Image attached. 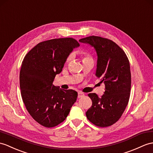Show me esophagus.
Segmentation results:
<instances>
[{"instance_id": "obj_1", "label": "esophagus", "mask_w": 153, "mask_h": 153, "mask_svg": "<svg viewBox=\"0 0 153 153\" xmlns=\"http://www.w3.org/2000/svg\"><path fill=\"white\" fill-rule=\"evenodd\" d=\"M84 96H85V94L83 93H81V92H79V93H78V94H77V97H78V98H80L81 97H83Z\"/></svg>"}]
</instances>
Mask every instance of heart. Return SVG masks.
<instances>
[{"label": "heart", "instance_id": "1", "mask_svg": "<svg viewBox=\"0 0 153 153\" xmlns=\"http://www.w3.org/2000/svg\"><path fill=\"white\" fill-rule=\"evenodd\" d=\"M72 59V56L70 55L68 58L66 59V63H68L70 62V60ZM82 59H83V62L85 61V60H93V58L92 56L88 54V53H83L82 54Z\"/></svg>", "mask_w": 153, "mask_h": 153}]
</instances>
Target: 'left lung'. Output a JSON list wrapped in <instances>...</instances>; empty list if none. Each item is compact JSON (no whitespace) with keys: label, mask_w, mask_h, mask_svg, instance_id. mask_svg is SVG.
Listing matches in <instances>:
<instances>
[{"label":"left lung","mask_w":153,"mask_h":153,"mask_svg":"<svg viewBox=\"0 0 153 153\" xmlns=\"http://www.w3.org/2000/svg\"><path fill=\"white\" fill-rule=\"evenodd\" d=\"M97 51L96 76L105 85V92L100 98L89 93L91 108L86 112L87 118L94 125L109 126L118 120L129 101L131 88L130 62L126 53L114 42L108 38L91 36L79 40Z\"/></svg>","instance_id":"obj_1"}]
</instances>
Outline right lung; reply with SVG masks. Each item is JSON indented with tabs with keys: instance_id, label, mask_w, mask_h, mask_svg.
<instances>
[{
	"instance_id": "obj_1",
	"label": "right lung",
	"mask_w": 153,
	"mask_h": 153,
	"mask_svg": "<svg viewBox=\"0 0 153 153\" xmlns=\"http://www.w3.org/2000/svg\"><path fill=\"white\" fill-rule=\"evenodd\" d=\"M79 44L72 38L42 42L25 56L19 74L21 97L31 117L47 128L57 126L69 114L77 93L53 84L73 49Z\"/></svg>"
}]
</instances>
